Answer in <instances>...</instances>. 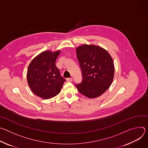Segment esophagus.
Instances as JSON below:
<instances>
[{
    "label": "esophagus",
    "mask_w": 148,
    "mask_h": 148,
    "mask_svg": "<svg viewBox=\"0 0 148 148\" xmlns=\"http://www.w3.org/2000/svg\"><path fill=\"white\" fill-rule=\"evenodd\" d=\"M66 80H67L68 82H72V80H73L72 78H71V77H68V78L66 79Z\"/></svg>",
    "instance_id": "obj_1"
}]
</instances>
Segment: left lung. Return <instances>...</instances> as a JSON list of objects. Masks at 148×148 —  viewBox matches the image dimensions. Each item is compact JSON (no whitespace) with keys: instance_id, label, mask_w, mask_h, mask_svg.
I'll return each instance as SVG.
<instances>
[{"instance_id":"left-lung-1","label":"left lung","mask_w":148,"mask_h":148,"mask_svg":"<svg viewBox=\"0 0 148 148\" xmlns=\"http://www.w3.org/2000/svg\"><path fill=\"white\" fill-rule=\"evenodd\" d=\"M76 55L82 76L81 83L76 85L78 91L90 98L101 96L113 79L114 69L111 56L99 46L87 45L78 47Z\"/></svg>"}]
</instances>
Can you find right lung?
<instances>
[{"mask_svg": "<svg viewBox=\"0 0 148 148\" xmlns=\"http://www.w3.org/2000/svg\"><path fill=\"white\" fill-rule=\"evenodd\" d=\"M60 52H43L34 58L28 67L27 79L30 88L43 99L57 95L66 81L55 64Z\"/></svg>", "mask_w": 148, "mask_h": 148, "instance_id": "1", "label": "right lung"}]
</instances>
